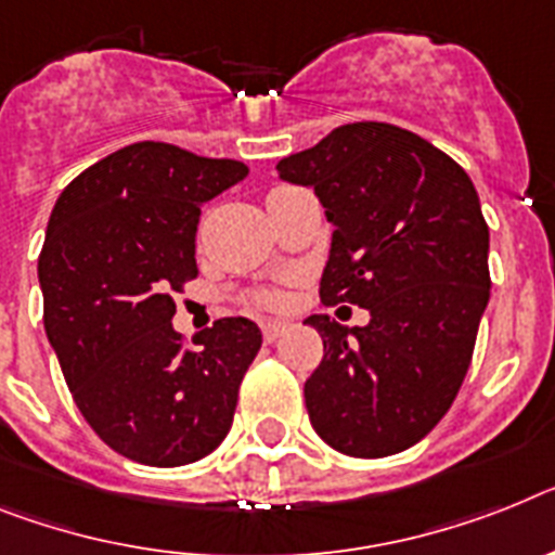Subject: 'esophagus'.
<instances>
[{
    "label": "esophagus",
    "instance_id": "esophagus-1",
    "mask_svg": "<svg viewBox=\"0 0 555 555\" xmlns=\"http://www.w3.org/2000/svg\"><path fill=\"white\" fill-rule=\"evenodd\" d=\"M285 333H287L285 321H264V324H262V338L268 344H273L279 335H285Z\"/></svg>",
    "mask_w": 555,
    "mask_h": 555
}]
</instances>
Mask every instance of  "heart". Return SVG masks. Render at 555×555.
<instances>
[{
  "mask_svg": "<svg viewBox=\"0 0 555 555\" xmlns=\"http://www.w3.org/2000/svg\"><path fill=\"white\" fill-rule=\"evenodd\" d=\"M256 307H264V310H276V307L285 305V296L279 291H262L254 296Z\"/></svg>",
  "mask_w": 555,
  "mask_h": 555,
  "instance_id": "heart-1",
  "label": "heart"
}]
</instances>
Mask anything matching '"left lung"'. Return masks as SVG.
Segmentation results:
<instances>
[{
	"mask_svg": "<svg viewBox=\"0 0 555 555\" xmlns=\"http://www.w3.org/2000/svg\"><path fill=\"white\" fill-rule=\"evenodd\" d=\"M276 169L310 185L335 225L321 305L372 315L352 330L307 319L324 341L305 384L310 423L349 457L406 451L457 398L491 296L472 177L421 134L378 120L333 129Z\"/></svg>",
	"mask_w": 555,
	"mask_h": 555,
	"instance_id": "left-lung-1",
	"label": "left lung"
}]
</instances>
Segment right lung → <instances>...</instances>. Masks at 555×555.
<instances>
[{"instance_id":"right-lung-1","label":"right lung","mask_w":555,"mask_h":555,"mask_svg":"<svg viewBox=\"0 0 555 555\" xmlns=\"http://www.w3.org/2000/svg\"><path fill=\"white\" fill-rule=\"evenodd\" d=\"M245 175L240 160L141 141L83 169L50 214L44 330L83 421L134 463H194L234 423L259 327L220 319L191 347L171 319L197 279L199 206Z\"/></svg>"}]
</instances>
